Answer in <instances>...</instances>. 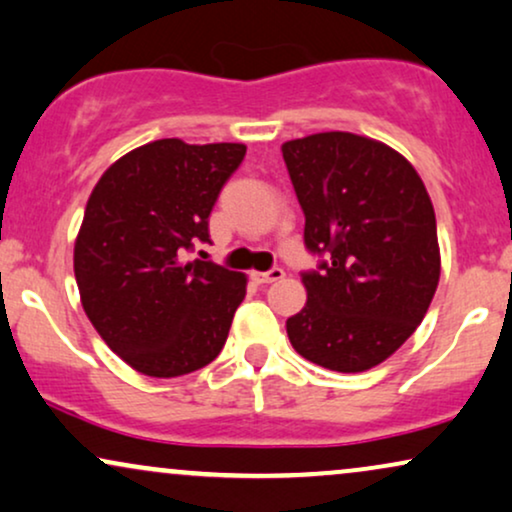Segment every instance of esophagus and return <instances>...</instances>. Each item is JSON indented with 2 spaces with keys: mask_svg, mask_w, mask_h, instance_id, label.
I'll use <instances>...</instances> for the list:
<instances>
[{
  "mask_svg": "<svg viewBox=\"0 0 512 512\" xmlns=\"http://www.w3.org/2000/svg\"><path fill=\"white\" fill-rule=\"evenodd\" d=\"M278 278H283L281 267H274L269 271H255V274H252V281H255L257 286H267V283H274Z\"/></svg>",
  "mask_w": 512,
  "mask_h": 512,
  "instance_id": "1",
  "label": "esophagus"
}]
</instances>
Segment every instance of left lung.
Listing matches in <instances>:
<instances>
[{
	"instance_id": "left-lung-1",
	"label": "left lung",
	"mask_w": 512,
	"mask_h": 512,
	"mask_svg": "<svg viewBox=\"0 0 512 512\" xmlns=\"http://www.w3.org/2000/svg\"><path fill=\"white\" fill-rule=\"evenodd\" d=\"M304 212L307 304L290 345L340 373L378 366L411 338L439 283L437 222L423 179L380 141L323 132L281 146Z\"/></svg>"
}]
</instances>
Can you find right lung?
<instances>
[{
	"label": "right lung",
	"mask_w": 512,
	"mask_h": 512,
	"mask_svg": "<svg viewBox=\"0 0 512 512\" xmlns=\"http://www.w3.org/2000/svg\"><path fill=\"white\" fill-rule=\"evenodd\" d=\"M243 158V144L160 139L122 155L94 186L75 281L89 321L134 371L177 378L222 352L245 276L189 252L210 243L208 217Z\"/></svg>",
	"instance_id": "1"
}]
</instances>
